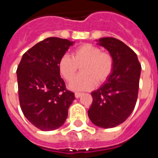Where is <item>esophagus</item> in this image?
Wrapping results in <instances>:
<instances>
[{"mask_svg":"<svg viewBox=\"0 0 158 158\" xmlns=\"http://www.w3.org/2000/svg\"><path fill=\"white\" fill-rule=\"evenodd\" d=\"M74 96H75L76 98H79V97H80V96H82V93L75 92V93H74Z\"/></svg>","mask_w":158,"mask_h":158,"instance_id":"esophagus-1","label":"esophagus"}]
</instances>
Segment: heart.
Segmentation results:
<instances>
[{
  "label": "heart",
  "mask_w": 158,
  "mask_h": 158,
  "mask_svg": "<svg viewBox=\"0 0 158 158\" xmlns=\"http://www.w3.org/2000/svg\"><path fill=\"white\" fill-rule=\"evenodd\" d=\"M81 73L74 80L78 67ZM114 60L109 52H102L100 47L85 43L73 49L71 56L62 55L57 62L59 73L73 90H89L101 85L112 74Z\"/></svg>",
  "instance_id": "obj_1"
}]
</instances>
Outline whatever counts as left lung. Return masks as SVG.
<instances>
[{"mask_svg":"<svg viewBox=\"0 0 158 158\" xmlns=\"http://www.w3.org/2000/svg\"><path fill=\"white\" fill-rule=\"evenodd\" d=\"M98 44L113 56L114 67L106 82L91 93L93 102L88 116L95 125L109 129L121 124L132 113L138 97L141 66L135 52L121 40L105 37Z\"/></svg>","mask_w":158,"mask_h":158,"instance_id":"8db88e82","label":"left lung"}]
</instances>
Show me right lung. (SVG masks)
Segmentation results:
<instances>
[{"label": "right lung", "mask_w": 158, "mask_h": 158, "mask_svg": "<svg viewBox=\"0 0 158 158\" xmlns=\"http://www.w3.org/2000/svg\"><path fill=\"white\" fill-rule=\"evenodd\" d=\"M74 42L50 37L23 55L17 69L19 97L23 115L40 130L58 129L68 117L74 93L66 89L57 62Z\"/></svg>", "instance_id": "right-lung-1"}]
</instances>
